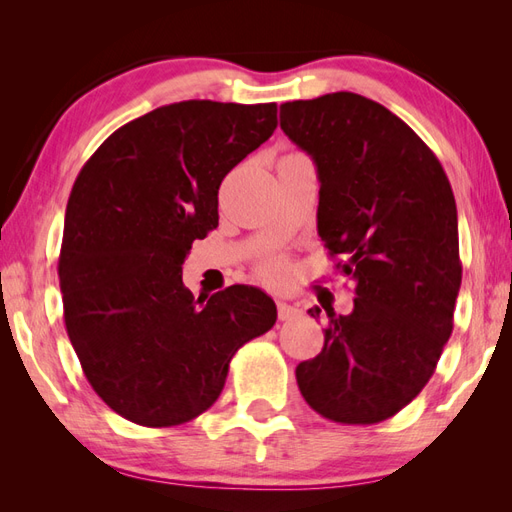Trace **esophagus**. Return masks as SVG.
Listing matches in <instances>:
<instances>
[{
	"label": "esophagus",
	"instance_id": "34e87169",
	"mask_svg": "<svg viewBox=\"0 0 512 512\" xmlns=\"http://www.w3.org/2000/svg\"><path fill=\"white\" fill-rule=\"evenodd\" d=\"M299 314H301L299 307L288 305V303H277V316H280V320H292V318H297Z\"/></svg>",
	"mask_w": 512,
	"mask_h": 512
}]
</instances>
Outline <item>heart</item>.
I'll list each match as a JSON object with an SVG mask.
<instances>
[{
  "label": "heart",
  "mask_w": 512,
  "mask_h": 512,
  "mask_svg": "<svg viewBox=\"0 0 512 512\" xmlns=\"http://www.w3.org/2000/svg\"><path fill=\"white\" fill-rule=\"evenodd\" d=\"M286 273H288V265H286L284 258H269L258 267V275L269 284L282 282Z\"/></svg>",
  "instance_id": "1"
}]
</instances>
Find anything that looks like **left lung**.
<instances>
[{
	"label": "left lung",
	"mask_w": 512,
	"mask_h": 512,
	"mask_svg": "<svg viewBox=\"0 0 512 512\" xmlns=\"http://www.w3.org/2000/svg\"><path fill=\"white\" fill-rule=\"evenodd\" d=\"M280 126L318 168V235L354 282L352 314L327 309L324 348L299 363V391L329 421H386L423 391L453 333L451 183L406 121L352 91L284 102Z\"/></svg>",
	"instance_id": "1"
}]
</instances>
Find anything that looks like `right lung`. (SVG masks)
I'll list each match as a JSON object with an SVG mask.
<instances>
[{
    "mask_svg": "<svg viewBox=\"0 0 512 512\" xmlns=\"http://www.w3.org/2000/svg\"><path fill=\"white\" fill-rule=\"evenodd\" d=\"M277 128V104L185 100L115 130L76 177L59 252L64 320L104 404L173 427L220 397L235 352L277 320L271 297L183 286L194 239L218 228V190Z\"/></svg>",
    "mask_w": 512,
    "mask_h": 512,
    "instance_id": "1",
    "label": "right lung"
}]
</instances>
